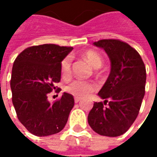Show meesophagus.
Masks as SVG:
<instances>
[{"mask_svg": "<svg viewBox=\"0 0 157 157\" xmlns=\"http://www.w3.org/2000/svg\"><path fill=\"white\" fill-rule=\"evenodd\" d=\"M80 100H81V99H80V98H78V97H75V98H74V101H75V103H78V102L80 101Z\"/></svg>", "mask_w": 157, "mask_h": 157, "instance_id": "obj_1", "label": "esophagus"}]
</instances>
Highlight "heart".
<instances>
[{"instance_id": "b5f03b06", "label": "heart", "mask_w": 157, "mask_h": 157, "mask_svg": "<svg viewBox=\"0 0 157 157\" xmlns=\"http://www.w3.org/2000/svg\"><path fill=\"white\" fill-rule=\"evenodd\" d=\"M83 57H85L90 64L94 69H99L103 63V59L99 52H95L94 50H87L83 53ZM61 75L63 78H68L71 73V57L70 56L65 57L61 62L60 65ZM98 89V86L92 81L76 79L68 84L64 90L68 93L78 98H83L87 96L88 94H92L93 92Z\"/></svg>"}]
</instances>
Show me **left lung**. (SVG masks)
<instances>
[{"label":"left lung","mask_w":157,"mask_h":157,"mask_svg":"<svg viewBox=\"0 0 157 157\" xmlns=\"http://www.w3.org/2000/svg\"><path fill=\"white\" fill-rule=\"evenodd\" d=\"M94 44L109 57L111 71L98 94L104 102H94L88 123L100 136H120L139 113L145 94L146 68L140 54L125 42L102 39Z\"/></svg>","instance_id":"8db88e82"}]
</instances>
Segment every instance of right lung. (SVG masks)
Returning <instances> with one entry per match:
<instances>
[{"label":"right lung","mask_w":157,"mask_h":157,"mask_svg":"<svg viewBox=\"0 0 157 157\" xmlns=\"http://www.w3.org/2000/svg\"><path fill=\"white\" fill-rule=\"evenodd\" d=\"M72 49L51 44L31 46L15 58L10 80L12 102L18 120L32 135L59 133L68 121L73 96L63 93L61 99L51 103L48 94L60 81L61 62Z\"/></svg>","instance_id":"obj_1"}]
</instances>
